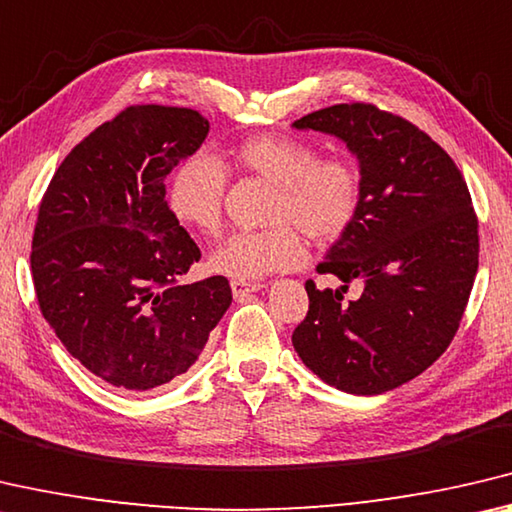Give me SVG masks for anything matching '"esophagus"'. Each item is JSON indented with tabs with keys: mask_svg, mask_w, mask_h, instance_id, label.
Here are the masks:
<instances>
[{
	"mask_svg": "<svg viewBox=\"0 0 512 512\" xmlns=\"http://www.w3.org/2000/svg\"><path fill=\"white\" fill-rule=\"evenodd\" d=\"M263 290V283H247V281H231V292L236 299H247L251 292Z\"/></svg>",
	"mask_w": 512,
	"mask_h": 512,
	"instance_id": "obj_1",
	"label": "esophagus"
}]
</instances>
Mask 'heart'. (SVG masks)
<instances>
[{
	"label": "heart",
	"mask_w": 512,
	"mask_h": 512,
	"mask_svg": "<svg viewBox=\"0 0 512 512\" xmlns=\"http://www.w3.org/2000/svg\"><path fill=\"white\" fill-rule=\"evenodd\" d=\"M242 172L272 183L270 229L238 231L211 254V270L233 281H254L297 267L306 256L304 233L313 242L342 236L354 222L360 179L342 158H317L304 140L261 133L233 149ZM226 172L213 156L195 154L167 183V206L181 224L206 236L222 226Z\"/></svg>",
	"instance_id": "obj_1"
}]
</instances>
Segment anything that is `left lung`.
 Returning a JSON list of instances; mask_svg holds the SVG:
<instances>
[{"mask_svg": "<svg viewBox=\"0 0 512 512\" xmlns=\"http://www.w3.org/2000/svg\"><path fill=\"white\" fill-rule=\"evenodd\" d=\"M347 145L358 161L354 222L317 265L340 288L306 281L292 345L308 370L349 395H381L438 360L479 270V222L463 174L438 142L372 104H338L292 122ZM364 286L344 301L349 282Z\"/></svg>", "mask_w": 512, "mask_h": 512, "instance_id": "1", "label": "left lung"}]
</instances>
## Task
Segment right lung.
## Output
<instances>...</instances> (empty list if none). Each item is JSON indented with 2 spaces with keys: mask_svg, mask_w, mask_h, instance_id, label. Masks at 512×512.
Wrapping results in <instances>:
<instances>
[{
  "mask_svg": "<svg viewBox=\"0 0 512 512\" xmlns=\"http://www.w3.org/2000/svg\"><path fill=\"white\" fill-rule=\"evenodd\" d=\"M192 108L129 106L58 165L31 242L33 288L63 347L117 390L147 392L195 363L231 306L224 276L179 279L201 258L165 177L206 140Z\"/></svg>",
  "mask_w": 512,
  "mask_h": 512,
  "instance_id": "right-lung-1",
  "label": "right lung"
}]
</instances>
